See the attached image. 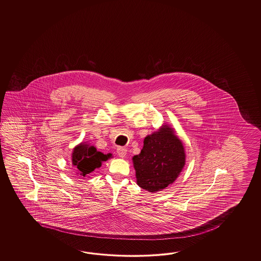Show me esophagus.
I'll return each instance as SVG.
<instances>
[{"label":"esophagus","mask_w":261,"mask_h":261,"mask_svg":"<svg viewBox=\"0 0 261 261\" xmlns=\"http://www.w3.org/2000/svg\"><path fill=\"white\" fill-rule=\"evenodd\" d=\"M117 153L120 158H125V155H127V149L125 147H118Z\"/></svg>","instance_id":"esophagus-1"}]
</instances>
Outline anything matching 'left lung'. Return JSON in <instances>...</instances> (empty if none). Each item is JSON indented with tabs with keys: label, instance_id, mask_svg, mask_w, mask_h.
Wrapping results in <instances>:
<instances>
[{
	"label": "left lung",
	"instance_id": "left-lung-1",
	"mask_svg": "<svg viewBox=\"0 0 261 261\" xmlns=\"http://www.w3.org/2000/svg\"><path fill=\"white\" fill-rule=\"evenodd\" d=\"M133 161L139 187L149 192L161 191L173 183L183 170V143L173 128L163 125L144 138L143 149Z\"/></svg>",
	"mask_w": 261,
	"mask_h": 261
}]
</instances>
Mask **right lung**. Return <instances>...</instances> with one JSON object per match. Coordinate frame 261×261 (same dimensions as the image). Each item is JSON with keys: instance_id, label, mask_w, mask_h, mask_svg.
Returning a JSON list of instances; mask_svg holds the SVG:
<instances>
[{"instance_id": "right-lung-1", "label": "right lung", "mask_w": 261, "mask_h": 261, "mask_svg": "<svg viewBox=\"0 0 261 261\" xmlns=\"http://www.w3.org/2000/svg\"><path fill=\"white\" fill-rule=\"evenodd\" d=\"M111 155L110 153L105 155L97 151L93 145L81 143L72 150V165L76 168L77 174L85 177L93 172L96 168H100L101 162L110 159Z\"/></svg>"}]
</instances>
